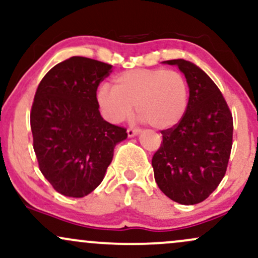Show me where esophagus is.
Segmentation results:
<instances>
[{
  "instance_id": "34e87169",
  "label": "esophagus",
  "mask_w": 258,
  "mask_h": 258,
  "mask_svg": "<svg viewBox=\"0 0 258 258\" xmlns=\"http://www.w3.org/2000/svg\"><path fill=\"white\" fill-rule=\"evenodd\" d=\"M139 132H141V130H139V128H133V127H130V128H127V136H128V137H133V136L138 135Z\"/></svg>"
}]
</instances>
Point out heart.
<instances>
[{"mask_svg": "<svg viewBox=\"0 0 258 258\" xmlns=\"http://www.w3.org/2000/svg\"><path fill=\"white\" fill-rule=\"evenodd\" d=\"M97 103L103 116L120 123L136 106L139 119L155 128L176 126L188 106V86L182 74L161 68L132 69L114 79V87L102 85L97 91Z\"/></svg>", "mask_w": 258, "mask_h": 258, "instance_id": "obj_1", "label": "heart"}]
</instances>
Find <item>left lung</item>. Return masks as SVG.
Listing matches in <instances>:
<instances>
[{
	"instance_id": "obj_1",
	"label": "left lung",
	"mask_w": 258,
	"mask_h": 258,
	"mask_svg": "<svg viewBox=\"0 0 258 258\" xmlns=\"http://www.w3.org/2000/svg\"><path fill=\"white\" fill-rule=\"evenodd\" d=\"M184 74L189 100L183 119L161 131L152 165L160 190L182 205L211 195L224 177L233 144V116L220 88L199 67L172 59Z\"/></svg>"
}]
</instances>
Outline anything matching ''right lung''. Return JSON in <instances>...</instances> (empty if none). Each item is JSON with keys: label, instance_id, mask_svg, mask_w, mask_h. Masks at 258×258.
I'll list each match as a JSON object with an SVG mask.
<instances>
[{"label": "right lung", "instance_id": "right-lung-1", "mask_svg": "<svg viewBox=\"0 0 258 258\" xmlns=\"http://www.w3.org/2000/svg\"><path fill=\"white\" fill-rule=\"evenodd\" d=\"M111 65L72 57L53 67L38 85L30 112L34 150L44 178L58 193L90 194L102 183L126 128L100 116L97 88Z\"/></svg>", "mask_w": 258, "mask_h": 258}]
</instances>
